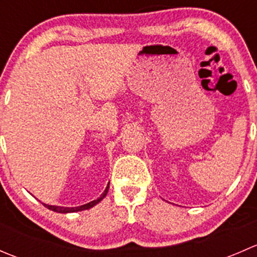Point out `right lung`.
Wrapping results in <instances>:
<instances>
[{
  "label": "right lung",
  "mask_w": 257,
  "mask_h": 257,
  "mask_svg": "<svg viewBox=\"0 0 257 257\" xmlns=\"http://www.w3.org/2000/svg\"><path fill=\"white\" fill-rule=\"evenodd\" d=\"M108 189H109V184H108V186L105 188V190L103 191L102 195L99 196V198L97 199V200H93L90 201V203L88 204H84V205H80V206H77V208H64V206H56V205H48V204H43V205L46 206V208L52 210V211H56V212H61V214H67V212H76V211H82V210H88L90 208H93L94 205H97L99 201H102L103 199L105 198V195H107L108 193Z\"/></svg>",
  "instance_id": "obj_1"
}]
</instances>
